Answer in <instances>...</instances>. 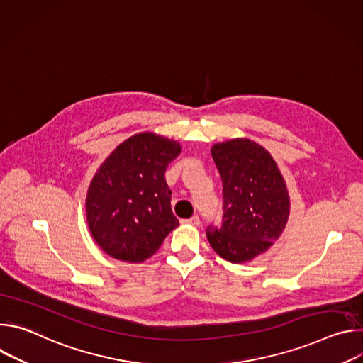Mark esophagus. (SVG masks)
<instances>
[{
	"label": "esophagus",
	"mask_w": 363,
	"mask_h": 363,
	"mask_svg": "<svg viewBox=\"0 0 363 363\" xmlns=\"http://www.w3.org/2000/svg\"><path fill=\"white\" fill-rule=\"evenodd\" d=\"M182 224H189V225H199L201 224V220H199V217L198 216H194V217H191V218H188V220H182L181 221Z\"/></svg>",
	"instance_id": "esophagus-1"
}]
</instances>
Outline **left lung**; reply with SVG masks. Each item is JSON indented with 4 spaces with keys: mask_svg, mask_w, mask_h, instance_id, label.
I'll list each match as a JSON object with an SVG mask.
<instances>
[{
    "mask_svg": "<svg viewBox=\"0 0 363 363\" xmlns=\"http://www.w3.org/2000/svg\"><path fill=\"white\" fill-rule=\"evenodd\" d=\"M223 179V224L206 228L214 251L240 264L267 251L281 235L290 214L286 182L272 155L250 139H233L211 149Z\"/></svg>",
    "mask_w": 363,
    "mask_h": 363,
    "instance_id": "8db88e82",
    "label": "left lung"
}]
</instances>
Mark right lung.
<instances>
[{
	"mask_svg": "<svg viewBox=\"0 0 363 363\" xmlns=\"http://www.w3.org/2000/svg\"><path fill=\"white\" fill-rule=\"evenodd\" d=\"M181 145L150 132L122 142L93 177L86 216L99 247L113 258L140 263L179 225L165 181Z\"/></svg>",
	"mask_w": 363,
	"mask_h": 363,
	"instance_id": "add662e5",
	"label": "right lung"
}]
</instances>
